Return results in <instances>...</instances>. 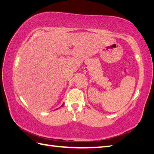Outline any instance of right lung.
Segmentation results:
<instances>
[{
    "instance_id": "add662e5",
    "label": "right lung",
    "mask_w": 154,
    "mask_h": 154,
    "mask_svg": "<svg viewBox=\"0 0 154 154\" xmlns=\"http://www.w3.org/2000/svg\"><path fill=\"white\" fill-rule=\"evenodd\" d=\"M63 106V105H62V106Z\"/></svg>"
}]
</instances>
